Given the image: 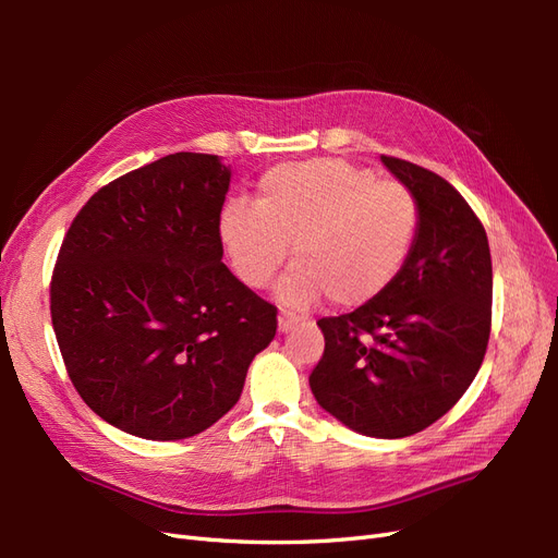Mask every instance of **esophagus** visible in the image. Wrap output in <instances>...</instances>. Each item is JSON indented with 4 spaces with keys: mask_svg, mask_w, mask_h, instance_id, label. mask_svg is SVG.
I'll return each instance as SVG.
<instances>
[{
    "mask_svg": "<svg viewBox=\"0 0 558 558\" xmlns=\"http://www.w3.org/2000/svg\"><path fill=\"white\" fill-rule=\"evenodd\" d=\"M279 332H289V330H293L295 326H298V316L295 314H289V312H281L279 314Z\"/></svg>",
    "mask_w": 558,
    "mask_h": 558,
    "instance_id": "esophagus-1",
    "label": "esophagus"
}]
</instances>
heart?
Segmentation results:
<instances>
[{"label": "heart", "instance_id": "obj_1", "mask_svg": "<svg viewBox=\"0 0 558 558\" xmlns=\"http://www.w3.org/2000/svg\"><path fill=\"white\" fill-rule=\"evenodd\" d=\"M418 221V202L404 183L320 158L267 172L258 207L232 202L223 209L221 240L253 289L272 281L293 244L295 265L277 291L283 305L307 307L326 293L337 307H359L408 265Z\"/></svg>", "mask_w": 558, "mask_h": 558}]
</instances>
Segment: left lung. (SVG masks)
I'll return each instance as SVG.
<instances>
[{
  "label": "left lung",
  "instance_id": "obj_1",
  "mask_svg": "<svg viewBox=\"0 0 558 558\" xmlns=\"http://www.w3.org/2000/svg\"><path fill=\"white\" fill-rule=\"evenodd\" d=\"M418 202L408 265L359 310L318 320L326 349L312 369L316 402L369 437H408L445 416L480 373L492 332L486 230L449 181L381 156Z\"/></svg>",
  "mask_w": 558,
  "mask_h": 558
}]
</instances>
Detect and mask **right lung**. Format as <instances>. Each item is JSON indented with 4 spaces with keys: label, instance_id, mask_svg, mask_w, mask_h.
I'll use <instances>...</instances> for the list:
<instances>
[{
    "label": "right lung",
    "instance_id": "obj_1",
    "mask_svg": "<svg viewBox=\"0 0 558 558\" xmlns=\"http://www.w3.org/2000/svg\"><path fill=\"white\" fill-rule=\"evenodd\" d=\"M228 185L218 156H165L102 185L58 253L50 318L66 375L144 440L216 424L277 332V307L221 263Z\"/></svg>",
    "mask_w": 558,
    "mask_h": 558
}]
</instances>
